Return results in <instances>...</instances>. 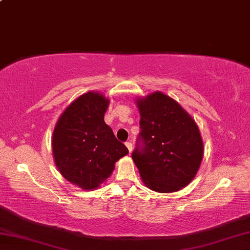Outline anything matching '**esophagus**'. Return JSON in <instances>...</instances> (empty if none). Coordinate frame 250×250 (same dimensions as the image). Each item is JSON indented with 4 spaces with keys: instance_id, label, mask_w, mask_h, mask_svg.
I'll list each match as a JSON object with an SVG mask.
<instances>
[{
    "instance_id": "1",
    "label": "esophagus",
    "mask_w": 250,
    "mask_h": 250,
    "mask_svg": "<svg viewBox=\"0 0 250 250\" xmlns=\"http://www.w3.org/2000/svg\"><path fill=\"white\" fill-rule=\"evenodd\" d=\"M125 146L128 147V150H129V153H131V152H132V150H133L132 143H131V142H125Z\"/></svg>"
}]
</instances>
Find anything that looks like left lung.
I'll return each mask as SVG.
<instances>
[{
    "label": "left lung",
    "instance_id": "1",
    "mask_svg": "<svg viewBox=\"0 0 250 250\" xmlns=\"http://www.w3.org/2000/svg\"><path fill=\"white\" fill-rule=\"evenodd\" d=\"M141 132L132 159L152 191L171 193L191 183L204 146L198 126L171 97L155 91L137 99Z\"/></svg>",
    "mask_w": 250,
    "mask_h": 250
}]
</instances>
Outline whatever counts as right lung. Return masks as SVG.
Returning a JSON list of instances; mask_svg holds the SVG:
<instances>
[{
  "mask_svg": "<svg viewBox=\"0 0 250 250\" xmlns=\"http://www.w3.org/2000/svg\"><path fill=\"white\" fill-rule=\"evenodd\" d=\"M109 99L89 91L74 100L55 125V164L65 179L83 189H95L111 175L115 163L129 153L104 122Z\"/></svg>",
  "mask_w": 250,
  "mask_h": 250,
  "instance_id": "1",
  "label": "right lung"
}]
</instances>
